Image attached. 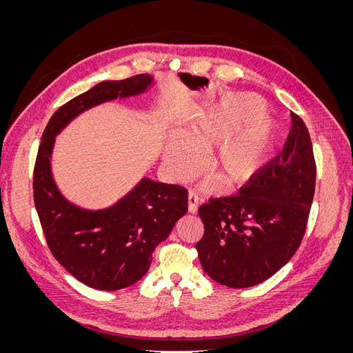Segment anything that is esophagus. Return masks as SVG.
<instances>
[{"label": "esophagus", "mask_w": 353, "mask_h": 353, "mask_svg": "<svg viewBox=\"0 0 353 353\" xmlns=\"http://www.w3.org/2000/svg\"><path fill=\"white\" fill-rule=\"evenodd\" d=\"M199 196L194 193V191H188V212L190 213H196L197 212V205H199Z\"/></svg>", "instance_id": "obj_1"}]
</instances>
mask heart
Segmentation results:
<instances>
[{
	"instance_id": "1",
	"label": "heart",
	"mask_w": 353,
	"mask_h": 353,
	"mask_svg": "<svg viewBox=\"0 0 353 353\" xmlns=\"http://www.w3.org/2000/svg\"><path fill=\"white\" fill-rule=\"evenodd\" d=\"M265 113V103L250 95H237L200 113L183 132L169 134L163 152L169 175L178 181L193 178L201 168V153L212 148L208 166L216 170L223 184L249 183L268 162L274 148V126Z\"/></svg>"
}]
</instances>
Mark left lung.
<instances>
[{"label":"left lung","instance_id":"8db88e82","mask_svg":"<svg viewBox=\"0 0 353 353\" xmlns=\"http://www.w3.org/2000/svg\"><path fill=\"white\" fill-rule=\"evenodd\" d=\"M315 178L311 135L292 113L280 154L237 194L209 199L199 208L205 234L196 249L203 271L222 285L245 288L281 270L305 236Z\"/></svg>","mask_w":353,"mask_h":353}]
</instances>
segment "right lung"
<instances>
[{"label": "right lung", "instance_id": "obj_1", "mask_svg": "<svg viewBox=\"0 0 353 353\" xmlns=\"http://www.w3.org/2000/svg\"><path fill=\"white\" fill-rule=\"evenodd\" d=\"M153 77L135 74L104 81L63 104L42 134L34 169V200L52 256L74 279L97 290L113 292L141 280L150 268L157 244L185 215L184 187L143 178L113 206L87 210L60 193L51 172L56 135L74 117L94 105L140 95Z\"/></svg>", "mask_w": 353, "mask_h": 353}]
</instances>
